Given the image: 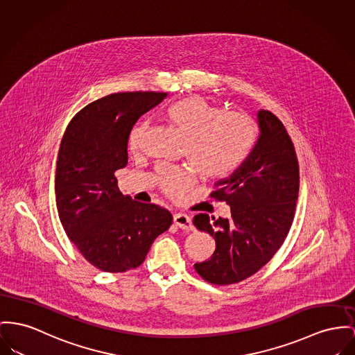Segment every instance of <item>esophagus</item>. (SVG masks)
Returning a JSON list of instances; mask_svg holds the SVG:
<instances>
[{
    "label": "esophagus",
    "mask_w": 355,
    "mask_h": 355,
    "mask_svg": "<svg viewBox=\"0 0 355 355\" xmlns=\"http://www.w3.org/2000/svg\"><path fill=\"white\" fill-rule=\"evenodd\" d=\"M173 222H175L176 226H179L183 230H193L192 220H191L189 215H186V214H175L173 215Z\"/></svg>",
    "instance_id": "1"
}]
</instances>
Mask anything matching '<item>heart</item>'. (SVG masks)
<instances>
[{"label":"heart","mask_w":355,"mask_h":355,"mask_svg":"<svg viewBox=\"0 0 355 355\" xmlns=\"http://www.w3.org/2000/svg\"><path fill=\"white\" fill-rule=\"evenodd\" d=\"M169 119L187 140L189 163L209 179L229 175L246 156L253 137L250 121L233 112H222L209 99L193 95L169 109ZM149 123H139L130 135V146L141 148ZM159 180L168 196L179 199L193 184V175L179 168H163Z\"/></svg>","instance_id":"obj_1"}]
</instances>
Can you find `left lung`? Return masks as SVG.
Returning <instances> with one entry per match:
<instances>
[{
	"mask_svg": "<svg viewBox=\"0 0 355 355\" xmlns=\"http://www.w3.org/2000/svg\"><path fill=\"white\" fill-rule=\"evenodd\" d=\"M259 137L236 171L215 183L214 198L230 206L232 218L196 214L193 225L215 239V252L196 262L209 283H239L270 260L288 234L299 195V164L283 123L257 112Z\"/></svg>",
	"mask_w": 355,
	"mask_h": 355,
	"instance_id": "1",
	"label": "left lung"
}]
</instances>
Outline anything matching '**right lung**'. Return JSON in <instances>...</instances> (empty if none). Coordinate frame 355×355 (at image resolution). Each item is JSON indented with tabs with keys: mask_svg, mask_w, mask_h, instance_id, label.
I'll list each match as a JSON object with an SVG mask.
<instances>
[{
	"mask_svg": "<svg viewBox=\"0 0 355 355\" xmlns=\"http://www.w3.org/2000/svg\"><path fill=\"white\" fill-rule=\"evenodd\" d=\"M166 95H106L79 110L63 135L55 175L58 214L72 243L101 270L140 266L172 225L166 209L122 195L114 175L128 164L132 128Z\"/></svg>",
	"mask_w": 355,
	"mask_h": 355,
	"instance_id": "add662e5",
	"label": "right lung"
}]
</instances>
